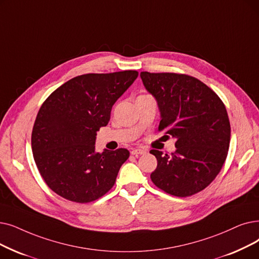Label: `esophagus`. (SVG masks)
Wrapping results in <instances>:
<instances>
[{
	"label": "esophagus",
	"instance_id": "34e87169",
	"mask_svg": "<svg viewBox=\"0 0 259 259\" xmlns=\"http://www.w3.org/2000/svg\"><path fill=\"white\" fill-rule=\"evenodd\" d=\"M146 153L145 149H141V148H134L131 150V154L133 155H138V154H144Z\"/></svg>",
	"mask_w": 259,
	"mask_h": 259
}]
</instances>
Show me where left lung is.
<instances>
[{"label":"left lung","mask_w":259,"mask_h":259,"mask_svg":"<svg viewBox=\"0 0 259 259\" xmlns=\"http://www.w3.org/2000/svg\"><path fill=\"white\" fill-rule=\"evenodd\" d=\"M141 78L159 106V131L177 140L171 154L150 150L157 160L151 181L169 195L193 196L215 180L228 156L231 125L226 106L193 76L142 72Z\"/></svg>","instance_id":"1"}]
</instances>
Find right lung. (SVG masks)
<instances>
[{
  "label": "right lung",
  "instance_id": "right-lung-1",
  "mask_svg": "<svg viewBox=\"0 0 259 259\" xmlns=\"http://www.w3.org/2000/svg\"><path fill=\"white\" fill-rule=\"evenodd\" d=\"M137 71L84 74L66 81L46 99L31 132L38 170L60 197L89 203L113 187L130 152H95L96 132L108 125L112 106L137 79Z\"/></svg>",
  "mask_w": 259,
  "mask_h": 259
}]
</instances>
